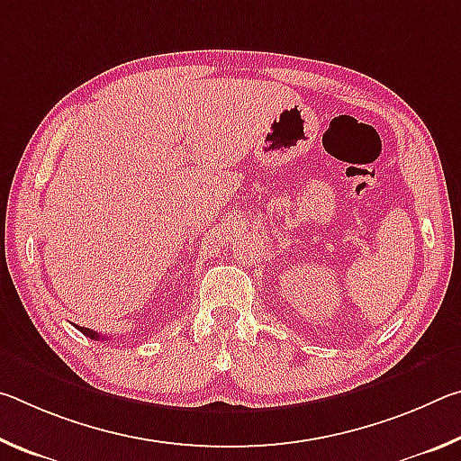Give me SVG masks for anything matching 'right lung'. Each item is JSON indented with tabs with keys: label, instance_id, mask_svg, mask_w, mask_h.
<instances>
[{
	"label": "right lung",
	"instance_id": "add662e5",
	"mask_svg": "<svg viewBox=\"0 0 461 461\" xmlns=\"http://www.w3.org/2000/svg\"><path fill=\"white\" fill-rule=\"evenodd\" d=\"M77 327V330H79L83 335H87V338H91V339H101V341H104L105 338H104V335H99V333H95V331H93V330H87V327H79V325H75Z\"/></svg>",
	"mask_w": 461,
	"mask_h": 461
}]
</instances>
